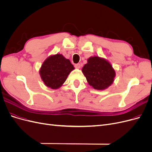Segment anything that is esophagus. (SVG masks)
Here are the masks:
<instances>
[{"label": "esophagus", "mask_w": 152, "mask_h": 152, "mask_svg": "<svg viewBox=\"0 0 152 152\" xmlns=\"http://www.w3.org/2000/svg\"><path fill=\"white\" fill-rule=\"evenodd\" d=\"M75 68H77V69H79L80 68V64L79 63H77V64H75Z\"/></svg>", "instance_id": "obj_1"}]
</instances>
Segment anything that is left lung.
Listing matches in <instances>:
<instances>
[{"mask_svg":"<svg viewBox=\"0 0 152 152\" xmlns=\"http://www.w3.org/2000/svg\"><path fill=\"white\" fill-rule=\"evenodd\" d=\"M89 84L97 90H104L114 81L115 72L107 60L98 56L91 57L82 69Z\"/></svg>","mask_w":152,"mask_h":152,"instance_id":"8db88e82","label":"left lung"}]
</instances>
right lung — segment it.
Returning <instances> with one entry per match:
<instances>
[{"label": "right lung", "instance_id": "obj_1", "mask_svg": "<svg viewBox=\"0 0 152 152\" xmlns=\"http://www.w3.org/2000/svg\"><path fill=\"white\" fill-rule=\"evenodd\" d=\"M74 70L70 61L62 54L48 57L40 69V75L45 85L53 89H58L66 80L70 73Z\"/></svg>", "mask_w": 152, "mask_h": 152}]
</instances>
